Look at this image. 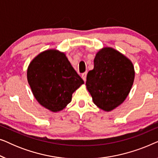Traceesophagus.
I'll return each instance as SVG.
<instances>
[{
  "label": "esophagus",
  "instance_id": "obj_1",
  "mask_svg": "<svg viewBox=\"0 0 158 158\" xmlns=\"http://www.w3.org/2000/svg\"><path fill=\"white\" fill-rule=\"evenodd\" d=\"M86 75H87V72H85L83 73V74H82V78L83 79V81L85 82L86 81Z\"/></svg>",
  "mask_w": 158,
  "mask_h": 158
}]
</instances>
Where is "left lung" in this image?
Masks as SVG:
<instances>
[{
  "label": "left lung",
  "mask_w": 158,
  "mask_h": 158,
  "mask_svg": "<svg viewBox=\"0 0 158 158\" xmlns=\"http://www.w3.org/2000/svg\"><path fill=\"white\" fill-rule=\"evenodd\" d=\"M135 74L130 60L111 47H104L96 55L94 68L88 73L86 88L97 106L111 111L129 95Z\"/></svg>",
  "instance_id": "1"
}]
</instances>
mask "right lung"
Listing matches in <instances>:
<instances>
[{"label": "right lung", "instance_id": "add662e5", "mask_svg": "<svg viewBox=\"0 0 158 158\" xmlns=\"http://www.w3.org/2000/svg\"><path fill=\"white\" fill-rule=\"evenodd\" d=\"M27 80L36 101L52 112L65 108L73 93L84 83L65 54L56 49L42 52L32 60Z\"/></svg>", "mask_w": 158, "mask_h": 158}]
</instances>
